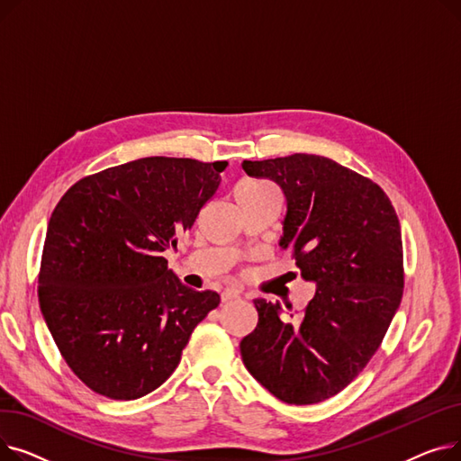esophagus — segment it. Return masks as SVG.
Here are the masks:
<instances>
[{
	"label": "esophagus",
	"instance_id": "obj_1",
	"mask_svg": "<svg viewBox=\"0 0 461 461\" xmlns=\"http://www.w3.org/2000/svg\"><path fill=\"white\" fill-rule=\"evenodd\" d=\"M239 297H240V294L237 292V289H226V292L222 294V303H230V301H235Z\"/></svg>",
	"mask_w": 461,
	"mask_h": 461
}]
</instances>
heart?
Instances as JSON below:
<instances>
[{
	"label": "heart",
	"instance_id": "1",
	"mask_svg": "<svg viewBox=\"0 0 461 461\" xmlns=\"http://www.w3.org/2000/svg\"><path fill=\"white\" fill-rule=\"evenodd\" d=\"M261 186H267V185L258 183V181H249V183H240L235 190H250V188H261Z\"/></svg>",
	"mask_w": 461,
	"mask_h": 461
}]
</instances>
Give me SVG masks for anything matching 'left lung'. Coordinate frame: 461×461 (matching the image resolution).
Returning a JSON list of instances; mask_svg holds the SVG:
<instances>
[{
	"instance_id": "obj_1",
	"label": "left lung",
	"mask_w": 461,
	"mask_h": 461,
	"mask_svg": "<svg viewBox=\"0 0 461 461\" xmlns=\"http://www.w3.org/2000/svg\"><path fill=\"white\" fill-rule=\"evenodd\" d=\"M243 169L282 188L280 247L318 289L299 323L284 321L278 303L256 299L259 321L240 342V357L278 400L320 403L366 368L400 306L398 214L377 183L325 157L245 160Z\"/></svg>"
}]
</instances>
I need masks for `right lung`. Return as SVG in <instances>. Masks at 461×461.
Returning a JSON list of instances; mask_svg holds the SVG:
<instances>
[{
  "instance_id": "1",
  "label": "right lung",
  "mask_w": 461,
  "mask_h": 461,
  "mask_svg": "<svg viewBox=\"0 0 461 461\" xmlns=\"http://www.w3.org/2000/svg\"><path fill=\"white\" fill-rule=\"evenodd\" d=\"M226 160L148 157L72 185L48 222L39 304L75 375L110 400H136L174 374L196 325L221 303L167 271L221 185Z\"/></svg>"
}]
</instances>
